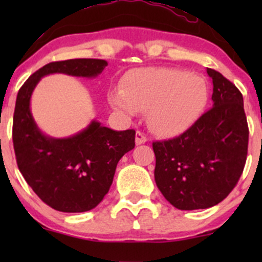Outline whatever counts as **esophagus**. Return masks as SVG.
Listing matches in <instances>:
<instances>
[{
  "label": "esophagus",
  "mask_w": 262,
  "mask_h": 262,
  "mask_svg": "<svg viewBox=\"0 0 262 262\" xmlns=\"http://www.w3.org/2000/svg\"><path fill=\"white\" fill-rule=\"evenodd\" d=\"M146 140H148V138H146L145 134H143L141 132H137V134H135V144L137 145H141V144L146 143Z\"/></svg>",
  "instance_id": "esophagus-1"
}]
</instances>
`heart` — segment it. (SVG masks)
<instances>
[{
  "instance_id": "obj_1",
  "label": "heart",
  "mask_w": 262,
  "mask_h": 262,
  "mask_svg": "<svg viewBox=\"0 0 262 262\" xmlns=\"http://www.w3.org/2000/svg\"><path fill=\"white\" fill-rule=\"evenodd\" d=\"M108 101L114 110L132 117L146 111L149 128L156 135L171 138L202 116L208 87L202 77L177 69H134L125 74L123 89L111 90Z\"/></svg>"
}]
</instances>
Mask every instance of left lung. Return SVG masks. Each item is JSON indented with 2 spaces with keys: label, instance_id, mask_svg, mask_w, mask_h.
<instances>
[{
  "label": "left lung",
  "instance_id": "1",
  "mask_svg": "<svg viewBox=\"0 0 262 262\" xmlns=\"http://www.w3.org/2000/svg\"><path fill=\"white\" fill-rule=\"evenodd\" d=\"M207 74L213 107L180 137L152 143L156 186L181 210L222 202L239 181L248 155L243 95L218 71L207 68Z\"/></svg>",
  "mask_w": 262,
  "mask_h": 262
}]
</instances>
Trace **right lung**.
<instances>
[{
    "mask_svg": "<svg viewBox=\"0 0 262 262\" xmlns=\"http://www.w3.org/2000/svg\"><path fill=\"white\" fill-rule=\"evenodd\" d=\"M108 65L101 59L49 62L18 91L13 116V146L25 180L43 202L66 213L91 210L110 191L118 161L134 149L135 130H113L92 119L79 133L53 138L40 130L31 98L41 77L52 74L93 79Z\"/></svg>",
    "mask_w": 262,
    "mask_h": 262,
    "instance_id": "1",
    "label": "right lung"
}]
</instances>
